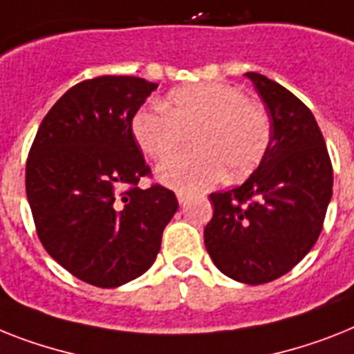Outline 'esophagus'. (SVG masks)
<instances>
[{"label": "esophagus", "instance_id": "34e87169", "mask_svg": "<svg viewBox=\"0 0 354 354\" xmlns=\"http://www.w3.org/2000/svg\"><path fill=\"white\" fill-rule=\"evenodd\" d=\"M177 198H179L180 206H184V204H186L189 201V195L184 194V192H179V194H177Z\"/></svg>", "mask_w": 354, "mask_h": 354}]
</instances>
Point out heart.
Masks as SVG:
<instances>
[{
	"instance_id": "1",
	"label": "heart",
	"mask_w": 354,
	"mask_h": 354,
	"mask_svg": "<svg viewBox=\"0 0 354 354\" xmlns=\"http://www.w3.org/2000/svg\"><path fill=\"white\" fill-rule=\"evenodd\" d=\"M165 108L145 106L131 118V133L145 156L166 159L192 133L195 150L159 166L165 184L183 192L208 188L226 170L236 179L259 165L271 136L270 118L261 104L226 83H201L175 88Z\"/></svg>"
}]
</instances>
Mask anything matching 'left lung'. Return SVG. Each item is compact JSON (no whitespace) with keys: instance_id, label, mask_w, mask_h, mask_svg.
Masks as SVG:
<instances>
[{"instance_id":"8db88e82","label":"left lung","mask_w":354,"mask_h":354,"mask_svg":"<svg viewBox=\"0 0 354 354\" xmlns=\"http://www.w3.org/2000/svg\"><path fill=\"white\" fill-rule=\"evenodd\" d=\"M271 119L261 165L233 189L212 194L204 244L224 275L266 284L291 271L322 232L333 166L313 113L282 84L248 72Z\"/></svg>"}]
</instances>
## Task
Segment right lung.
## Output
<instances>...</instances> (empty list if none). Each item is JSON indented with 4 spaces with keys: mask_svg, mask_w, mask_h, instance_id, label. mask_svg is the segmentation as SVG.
<instances>
[{
    "mask_svg": "<svg viewBox=\"0 0 354 354\" xmlns=\"http://www.w3.org/2000/svg\"><path fill=\"white\" fill-rule=\"evenodd\" d=\"M159 84L101 75L68 90L41 121L26 159V197L46 253L97 288H118L156 262L166 224L179 208L151 184L131 118Z\"/></svg>",
    "mask_w": 354,
    "mask_h": 354,
    "instance_id": "right-lung-1",
    "label": "right lung"
}]
</instances>
